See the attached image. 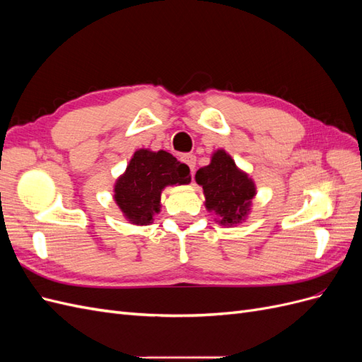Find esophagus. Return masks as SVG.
<instances>
[{
    "instance_id": "esophagus-1",
    "label": "esophagus",
    "mask_w": 362,
    "mask_h": 362,
    "mask_svg": "<svg viewBox=\"0 0 362 362\" xmlns=\"http://www.w3.org/2000/svg\"><path fill=\"white\" fill-rule=\"evenodd\" d=\"M181 160H182L185 164H187V166H189L190 170H192V175H193L194 166H196V157H194L193 154H185V156L181 157Z\"/></svg>"
}]
</instances>
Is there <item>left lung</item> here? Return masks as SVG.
<instances>
[{"label": "left lung", "mask_w": 362, "mask_h": 362, "mask_svg": "<svg viewBox=\"0 0 362 362\" xmlns=\"http://www.w3.org/2000/svg\"><path fill=\"white\" fill-rule=\"evenodd\" d=\"M194 178L204 189L205 206L217 216L218 223L237 225L243 221L255 196V185L225 151L214 152L211 163L196 172Z\"/></svg>", "instance_id": "obj_1"}]
</instances>
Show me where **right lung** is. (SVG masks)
I'll use <instances>...</instances> for the list:
<instances>
[{
	"instance_id": "right-lung-1",
	"label": "right lung",
	"mask_w": 362,
	"mask_h": 362,
	"mask_svg": "<svg viewBox=\"0 0 362 362\" xmlns=\"http://www.w3.org/2000/svg\"><path fill=\"white\" fill-rule=\"evenodd\" d=\"M190 169L166 151L140 149L116 181L115 201L129 222L149 225L160 211V194L166 185L189 184Z\"/></svg>"
}]
</instances>
